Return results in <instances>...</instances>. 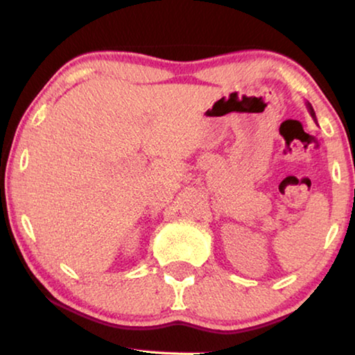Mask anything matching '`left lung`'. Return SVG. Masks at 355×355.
<instances>
[{
    "instance_id": "1",
    "label": "left lung",
    "mask_w": 355,
    "mask_h": 355,
    "mask_svg": "<svg viewBox=\"0 0 355 355\" xmlns=\"http://www.w3.org/2000/svg\"><path fill=\"white\" fill-rule=\"evenodd\" d=\"M306 108H308V111H309V114H311V116H313V119H314V121H317V119H315V113H314V108H313V105H311L309 102H306Z\"/></svg>"
}]
</instances>
